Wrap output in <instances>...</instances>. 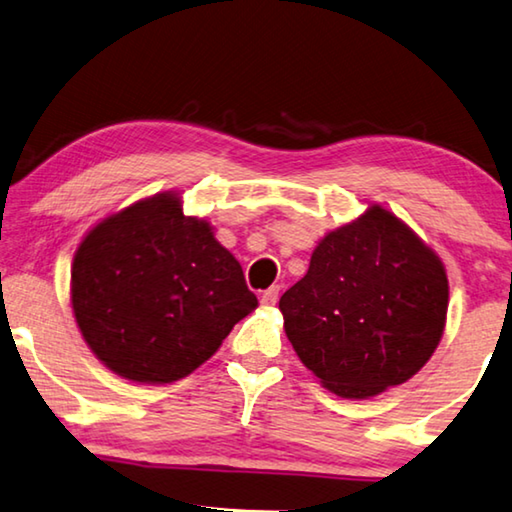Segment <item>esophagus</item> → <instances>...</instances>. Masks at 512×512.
<instances>
[{
    "instance_id": "obj_1",
    "label": "esophagus",
    "mask_w": 512,
    "mask_h": 512,
    "mask_svg": "<svg viewBox=\"0 0 512 512\" xmlns=\"http://www.w3.org/2000/svg\"><path fill=\"white\" fill-rule=\"evenodd\" d=\"M277 300H279V286H270L263 293V297H261V304L263 306H274L277 304Z\"/></svg>"
}]
</instances>
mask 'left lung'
Here are the masks:
<instances>
[{
  "label": "left lung",
  "instance_id": "obj_1",
  "mask_svg": "<svg viewBox=\"0 0 512 512\" xmlns=\"http://www.w3.org/2000/svg\"><path fill=\"white\" fill-rule=\"evenodd\" d=\"M279 311L290 345L322 387L366 400L410 380L437 350L446 267L403 219L368 203L322 235Z\"/></svg>",
  "mask_w": 512,
  "mask_h": 512
}]
</instances>
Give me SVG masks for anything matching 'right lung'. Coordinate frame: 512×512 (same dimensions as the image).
<instances>
[{"instance_id":"right-lung-1","label":"right lung","mask_w":512,"mask_h":512,"mask_svg":"<svg viewBox=\"0 0 512 512\" xmlns=\"http://www.w3.org/2000/svg\"><path fill=\"white\" fill-rule=\"evenodd\" d=\"M84 343L137 384L183 380L215 355L258 300L208 219L157 192L91 226L70 267Z\"/></svg>"}]
</instances>
